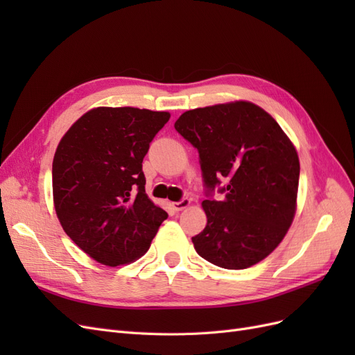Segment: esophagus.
<instances>
[{
    "mask_svg": "<svg viewBox=\"0 0 355 355\" xmlns=\"http://www.w3.org/2000/svg\"><path fill=\"white\" fill-rule=\"evenodd\" d=\"M189 206H191V200H189V198H184V200H180V201L171 202V207H173L176 211L184 210V209H187V207H189Z\"/></svg>",
    "mask_w": 355,
    "mask_h": 355,
    "instance_id": "esophagus-1",
    "label": "esophagus"
}]
</instances>
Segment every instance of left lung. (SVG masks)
I'll use <instances>...</instances> for the list:
<instances>
[{"instance_id": "obj_1", "label": "left lung", "mask_w": 355, "mask_h": 355, "mask_svg": "<svg viewBox=\"0 0 355 355\" xmlns=\"http://www.w3.org/2000/svg\"><path fill=\"white\" fill-rule=\"evenodd\" d=\"M176 130L198 149L206 187L223 180L222 201L204 200L207 225L192 243L210 263L245 270L283 241L297 206L299 157L274 118L247 101L182 114Z\"/></svg>"}]
</instances>
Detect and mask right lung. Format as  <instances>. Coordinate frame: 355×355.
Listing matches in <instances>:
<instances>
[{
  "mask_svg": "<svg viewBox=\"0 0 355 355\" xmlns=\"http://www.w3.org/2000/svg\"><path fill=\"white\" fill-rule=\"evenodd\" d=\"M170 114L123 106L85 112L53 158V202L68 237L106 266L132 263L167 213L145 192L142 161Z\"/></svg>",
  "mask_w": 355,
  "mask_h": 355,
  "instance_id": "1",
  "label": "right lung"
}]
</instances>
